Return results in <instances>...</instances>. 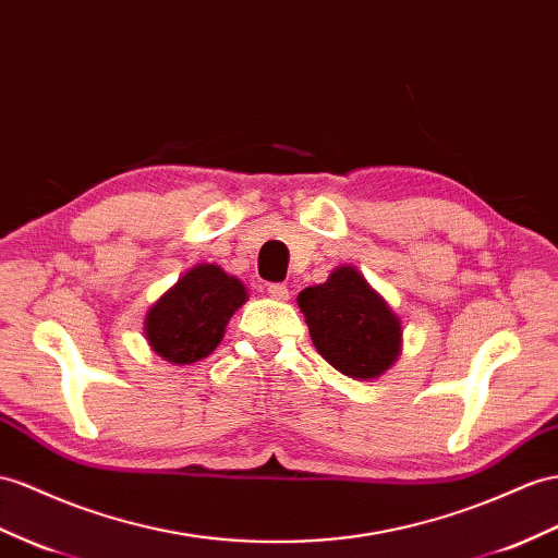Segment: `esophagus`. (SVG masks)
<instances>
[{
	"label": "esophagus",
	"instance_id": "obj_1",
	"mask_svg": "<svg viewBox=\"0 0 558 558\" xmlns=\"http://www.w3.org/2000/svg\"><path fill=\"white\" fill-rule=\"evenodd\" d=\"M266 292H268L270 299H276V302H288V299H290V290L284 288V284H280V282H270L268 288H266Z\"/></svg>",
	"mask_w": 558,
	"mask_h": 558
}]
</instances>
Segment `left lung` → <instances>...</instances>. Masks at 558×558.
I'll return each mask as SVG.
<instances>
[{"label":"left lung","instance_id":"1","mask_svg":"<svg viewBox=\"0 0 558 558\" xmlns=\"http://www.w3.org/2000/svg\"><path fill=\"white\" fill-rule=\"evenodd\" d=\"M313 347L341 375L377 379L398 361L403 323L355 266H337L296 296Z\"/></svg>","mask_w":558,"mask_h":558}]
</instances>
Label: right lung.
Wrapping results in <instances>:
<instances>
[{"label":"right lung","instance_id":"obj_1","mask_svg":"<svg viewBox=\"0 0 558 558\" xmlns=\"http://www.w3.org/2000/svg\"><path fill=\"white\" fill-rule=\"evenodd\" d=\"M245 302V282L217 264H197L148 308L143 335L162 361L193 365L221 344L228 320Z\"/></svg>","mask_w":558,"mask_h":558}]
</instances>
